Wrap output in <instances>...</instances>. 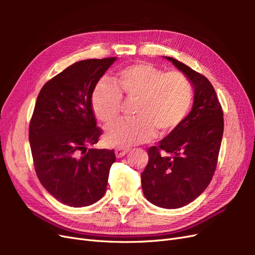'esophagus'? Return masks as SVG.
Wrapping results in <instances>:
<instances>
[{"instance_id":"1","label":"esophagus","mask_w":255,"mask_h":255,"mask_svg":"<svg viewBox=\"0 0 255 255\" xmlns=\"http://www.w3.org/2000/svg\"><path fill=\"white\" fill-rule=\"evenodd\" d=\"M128 152V149H127V148H121V146H118V148H116V150H115L116 157L120 158V157H122V156H125Z\"/></svg>"}]
</instances>
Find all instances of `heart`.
<instances>
[{"mask_svg":"<svg viewBox=\"0 0 255 255\" xmlns=\"http://www.w3.org/2000/svg\"><path fill=\"white\" fill-rule=\"evenodd\" d=\"M114 85L99 82L92 91L91 105L97 118L112 125L123 110V100L132 102L134 119L120 121L106 130L112 145L130 146L148 141L155 132H173L186 118L192 103V85L180 71L164 72L145 63L121 68Z\"/></svg>","mask_w":255,"mask_h":255,"instance_id":"heart-1","label":"heart"}]
</instances>
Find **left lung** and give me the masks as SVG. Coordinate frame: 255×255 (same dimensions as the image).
Instances as JSON below:
<instances>
[{"instance_id":"obj_1","label":"left lung","mask_w":255,"mask_h":255,"mask_svg":"<svg viewBox=\"0 0 255 255\" xmlns=\"http://www.w3.org/2000/svg\"><path fill=\"white\" fill-rule=\"evenodd\" d=\"M165 58L189 79L195 101L181 125L148 149L141 186L151 203L179 208L201 195L213 179L223 135V112L213 85L203 74L172 57Z\"/></svg>"}]
</instances>
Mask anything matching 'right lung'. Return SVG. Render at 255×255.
<instances>
[{"label": "right lung", "instance_id": "right-lung-1", "mask_svg": "<svg viewBox=\"0 0 255 255\" xmlns=\"http://www.w3.org/2000/svg\"><path fill=\"white\" fill-rule=\"evenodd\" d=\"M116 57L86 59L43 85L29 122L36 174L58 201L82 207L96 203L107 187L114 150L90 149L103 130L97 127L91 95Z\"/></svg>", "mask_w": 255, "mask_h": 255}]
</instances>
